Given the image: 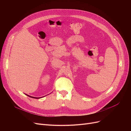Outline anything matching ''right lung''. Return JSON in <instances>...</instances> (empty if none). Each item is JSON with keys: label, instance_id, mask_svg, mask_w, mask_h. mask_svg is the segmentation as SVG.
Wrapping results in <instances>:
<instances>
[{"label": "right lung", "instance_id": "add662e5", "mask_svg": "<svg viewBox=\"0 0 131 131\" xmlns=\"http://www.w3.org/2000/svg\"><path fill=\"white\" fill-rule=\"evenodd\" d=\"M26 95H27V96H29V97H31V98H34V99H40V98H42V97H32V96H30V95H28V94H25ZM45 97V96H44Z\"/></svg>", "mask_w": 131, "mask_h": 131}]
</instances>
